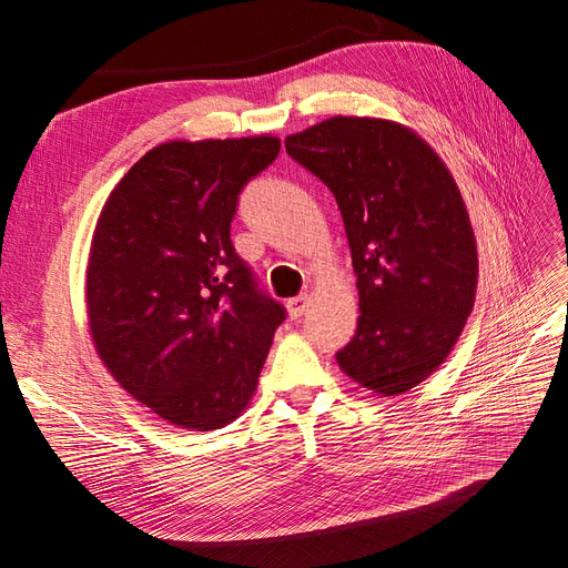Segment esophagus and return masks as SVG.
Wrapping results in <instances>:
<instances>
[{
	"label": "esophagus",
	"mask_w": 568,
	"mask_h": 568,
	"mask_svg": "<svg viewBox=\"0 0 568 568\" xmlns=\"http://www.w3.org/2000/svg\"><path fill=\"white\" fill-rule=\"evenodd\" d=\"M307 305H311V296H307V294H301V296H296V298H288V301H286L288 317H291V320L301 317V315L307 311Z\"/></svg>",
	"instance_id": "esophagus-1"
}]
</instances>
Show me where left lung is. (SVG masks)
<instances>
[{
    "label": "left lung",
    "instance_id": "left-lung-1",
    "mask_svg": "<svg viewBox=\"0 0 568 568\" xmlns=\"http://www.w3.org/2000/svg\"><path fill=\"white\" fill-rule=\"evenodd\" d=\"M284 146L332 189L346 225L359 317L338 367L384 398L415 388L450 355L476 298L457 182L415 130L384 118H326Z\"/></svg>",
    "mask_w": 568,
    "mask_h": 568
}]
</instances>
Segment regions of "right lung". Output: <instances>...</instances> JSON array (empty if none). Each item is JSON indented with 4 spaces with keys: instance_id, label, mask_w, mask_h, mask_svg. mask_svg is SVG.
<instances>
[{
    "instance_id": "right-lung-1",
    "label": "right lung",
    "mask_w": 568,
    "mask_h": 568,
    "mask_svg": "<svg viewBox=\"0 0 568 568\" xmlns=\"http://www.w3.org/2000/svg\"><path fill=\"white\" fill-rule=\"evenodd\" d=\"M272 134L153 146L115 184L88 261V320L113 379L189 432L248 407L284 322L230 225L244 184L277 159Z\"/></svg>"
}]
</instances>
